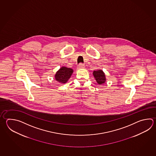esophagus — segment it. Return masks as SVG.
<instances>
[{"mask_svg":"<svg viewBox=\"0 0 156 156\" xmlns=\"http://www.w3.org/2000/svg\"><path fill=\"white\" fill-rule=\"evenodd\" d=\"M78 68H80V69H81V68H84V65L82 63H80L79 65H78Z\"/></svg>","mask_w":156,"mask_h":156,"instance_id":"esophagus-1","label":"esophagus"}]
</instances>
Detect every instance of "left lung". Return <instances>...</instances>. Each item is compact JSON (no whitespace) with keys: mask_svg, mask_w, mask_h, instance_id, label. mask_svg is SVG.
I'll list each match as a JSON object with an SVG mask.
<instances>
[{"mask_svg":"<svg viewBox=\"0 0 156 156\" xmlns=\"http://www.w3.org/2000/svg\"><path fill=\"white\" fill-rule=\"evenodd\" d=\"M93 76L95 78L97 82L99 84H101L103 83H105V73L102 70H94L93 72Z\"/></svg>","mask_w":156,"mask_h":156,"instance_id":"left-lung-1","label":"left lung"}]
</instances>
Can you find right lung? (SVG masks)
Segmentation results:
<instances>
[{
    "label": "right lung",
    "instance_id": "1",
    "mask_svg": "<svg viewBox=\"0 0 156 156\" xmlns=\"http://www.w3.org/2000/svg\"><path fill=\"white\" fill-rule=\"evenodd\" d=\"M73 72V69L71 68L62 67L55 75V80L59 83H66L70 78Z\"/></svg>",
    "mask_w": 156,
    "mask_h": 156
}]
</instances>
